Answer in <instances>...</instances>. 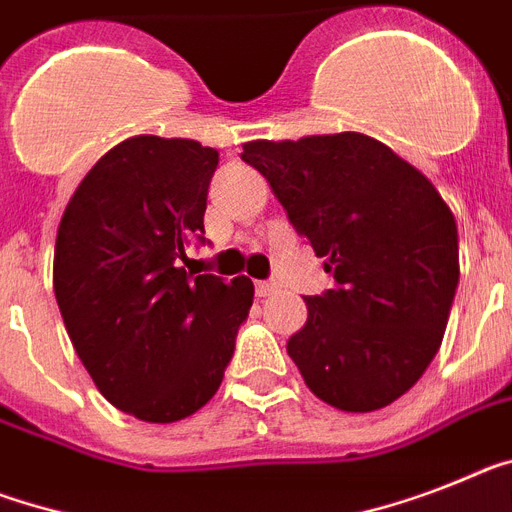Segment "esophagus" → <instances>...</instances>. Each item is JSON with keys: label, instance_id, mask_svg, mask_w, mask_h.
<instances>
[{"label": "esophagus", "instance_id": "1", "mask_svg": "<svg viewBox=\"0 0 512 512\" xmlns=\"http://www.w3.org/2000/svg\"><path fill=\"white\" fill-rule=\"evenodd\" d=\"M255 291H257V296H270L273 291H278V283L276 281H257Z\"/></svg>", "mask_w": 512, "mask_h": 512}]
</instances>
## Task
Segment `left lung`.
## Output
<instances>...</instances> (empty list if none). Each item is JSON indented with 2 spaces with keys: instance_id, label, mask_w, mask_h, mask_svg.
Returning <instances> with one entry per match:
<instances>
[{
  "instance_id": "left-lung-1",
  "label": "left lung",
  "mask_w": 512,
  "mask_h": 512,
  "mask_svg": "<svg viewBox=\"0 0 512 512\" xmlns=\"http://www.w3.org/2000/svg\"><path fill=\"white\" fill-rule=\"evenodd\" d=\"M242 161L270 182L336 286L307 296L286 351L307 388L367 414L435 359L458 289V229L435 184L362 132L252 140Z\"/></svg>"
}]
</instances>
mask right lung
Returning <instances> with one entry per match:
<instances>
[{
  "instance_id": "add662e5",
  "label": "right lung",
  "mask_w": 512,
  "mask_h": 512,
  "mask_svg": "<svg viewBox=\"0 0 512 512\" xmlns=\"http://www.w3.org/2000/svg\"><path fill=\"white\" fill-rule=\"evenodd\" d=\"M218 150L137 135L85 174L64 208L54 294L80 362L111 406L179 422L216 395L247 320V276H195L179 263L205 242Z\"/></svg>"
}]
</instances>
